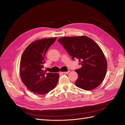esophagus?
<instances>
[{
    "instance_id": "obj_1",
    "label": "esophagus",
    "mask_w": 125,
    "mask_h": 125,
    "mask_svg": "<svg viewBox=\"0 0 125 125\" xmlns=\"http://www.w3.org/2000/svg\"><path fill=\"white\" fill-rule=\"evenodd\" d=\"M70 72V71H66V72H61V73L63 74H68Z\"/></svg>"
}]
</instances>
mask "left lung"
<instances>
[{
    "label": "left lung",
    "mask_w": 125,
    "mask_h": 125,
    "mask_svg": "<svg viewBox=\"0 0 125 125\" xmlns=\"http://www.w3.org/2000/svg\"><path fill=\"white\" fill-rule=\"evenodd\" d=\"M73 59H79L82 67L75 72L77 86L84 90L95 89L103 82L107 72V60L100 47L86 36L62 37L58 39Z\"/></svg>",
    "instance_id": "1"
}]
</instances>
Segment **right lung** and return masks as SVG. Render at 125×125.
Masks as SVG:
<instances>
[{
	"label": "right lung",
	"mask_w": 125,
	"mask_h": 125,
	"mask_svg": "<svg viewBox=\"0 0 125 125\" xmlns=\"http://www.w3.org/2000/svg\"><path fill=\"white\" fill-rule=\"evenodd\" d=\"M56 37L33 42L25 48L21 56L20 74L23 84L31 92L43 95L54 89L57 84L58 73H46L44 56Z\"/></svg>",
	"instance_id": "right-lung-1"
}]
</instances>
